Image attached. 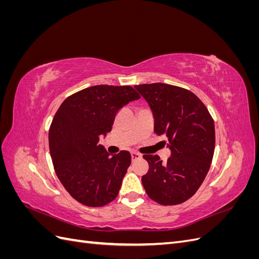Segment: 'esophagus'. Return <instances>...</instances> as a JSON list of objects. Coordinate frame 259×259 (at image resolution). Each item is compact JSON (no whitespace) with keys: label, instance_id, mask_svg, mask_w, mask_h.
<instances>
[{"label":"esophagus","instance_id":"1","mask_svg":"<svg viewBox=\"0 0 259 259\" xmlns=\"http://www.w3.org/2000/svg\"><path fill=\"white\" fill-rule=\"evenodd\" d=\"M131 155H132V160H133V161H136V160L142 158V154H139V153H137V152H132Z\"/></svg>","mask_w":259,"mask_h":259}]
</instances>
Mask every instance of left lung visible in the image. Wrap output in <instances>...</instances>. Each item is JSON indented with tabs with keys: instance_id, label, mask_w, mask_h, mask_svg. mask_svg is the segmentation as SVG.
Listing matches in <instances>:
<instances>
[{
	"instance_id": "obj_1",
	"label": "left lung",
	"mask_w": 259,
	"mask_h": 259,
	"mask_svg": "<svg viewBox=\"0 0 259 259\" xmlns=\"http://www.w3.org/2000/svg\"><path fill=\"white\" fill-rule=\"evenodd\" d=\"M150 107L154 133L167 137L170 156L145 154L149 170L142 177L148 197L162 205L180 204L197 192L215 149L214 121L190 91L164 83L135 85Z\"/></svg>"
}]
</instances>
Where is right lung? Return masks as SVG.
Here are the masks:
<instances>
[{
  "instance_id": "add662e5",
  "label": "right lung",
  "mask_w": 259,
  "mask_h": 259,
  "mask_svg": "<svg viewBox=\"0 0 259 259\" xmlns=\"http://www.w3.org/2000/svg\"><path fill=\"white\" fill-rule=\"evenodd\" d=\"M139 94L131 86L95 85L69 96L52 121L49 144L55 171L72 198L86 206L113 201L131 165L126 150L110 155L98 144L116 112Z\"/></svg>"
}]
</instances>
